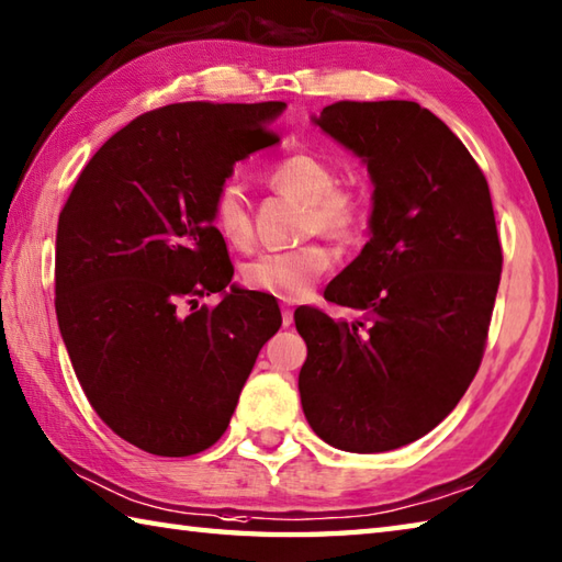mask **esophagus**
I'll return each mask as SVG.
<instances>
[{
  "mask_svg": "<svg viewBox=\"0 0 562 562\" xmlns=\"http://www.w3.org/2000/svg\"><path fill=\"white\" fill-rule=\"evenodd\" d=\"M292 322H294V310L288 304V307H282V324L290 326Z\"/></svg>",
  "mask_w": 562,
  "mask_h": 562,
  "instance_id": "1",
  "label": "esophagus"
}]
</instances>
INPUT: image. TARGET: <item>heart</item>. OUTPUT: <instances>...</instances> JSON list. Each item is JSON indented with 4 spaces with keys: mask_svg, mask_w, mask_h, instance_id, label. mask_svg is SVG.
Masks as SVG:
<instances>
[{
    "mask_svg": "<svg viewBox=\"0 0 562 562\" xmlns=\"http://www.w3.org/2000/svg\"><path fill=\"white\" fill-rule=\"evenodd\" d=\"M272 191L304 203L302 233H322L339 246H353L371 223V199L356 183H336L331 161L314 151H294L265 169ZM213 226L231 246H248L252 218L248 203L236 183H223L213 196ZM334 255L322 243H304L292 250L262 252L243 268L248 290L272 294L280 300H297L307 294L331 270Z\"/></svg>",
    "mask_w": 562,
    "mask_h": 562,
    "instance_id": "1",
    "label": "heart"
}]
</instances>
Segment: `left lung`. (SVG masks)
Instances as JSON below:
<instances>
[{
	"label": "left lung",
	"mask_w": 562,
	"mask_h": 562,
	"mask_svg": "<svg viewBox=\"0 0 562 562\" xmlns=\"http://www.w3.org/2000/svg\"><path fill=\"white\" fill-rule=\"evenodd\" d=\"M324 132L369 165L371 240L324 300L300 307V395L312 430L346 452L420 440L462 401L486 349L502 280L492 193L454 132L411 100L326 105Z\"/></svg>",
	"instance_id": "obj_1"
}]
</instances>
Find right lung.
Listing matches in <instances>:
<instances>
[{"mask_svg":"<svg viewBox=\"0 0 562 562\" xmlns=\"http://www.w3.org/2000/svg\"><path fill=\"white\" fill-rule=\"evenodd\" d=\"M284 105L175 103L115 132L58 216L56 316L80 387L112 432L159 457L221 440L278 300L231 288L213 196L233 165L280 137Z\"/></svg>","mask_w":562,"mask_h":562,"instance_id":"right-lung-1","label":"right lung"}]
</instances>
